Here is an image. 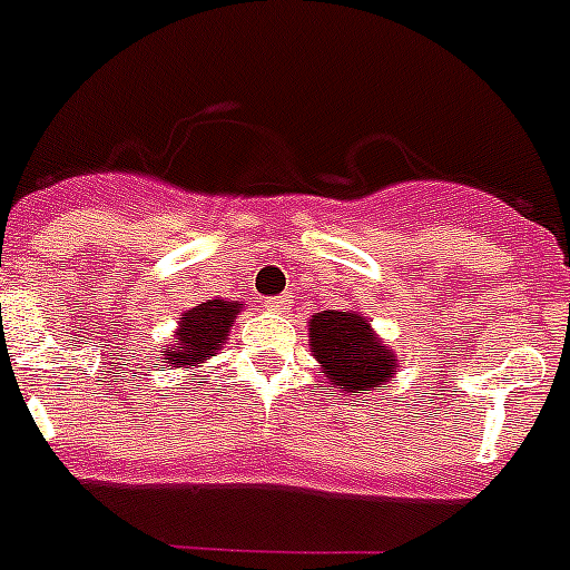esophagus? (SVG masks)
I'll use <instances>...</instances> for the list:
<instances>
[{
  "mask_svg": "<svg viewBox=\"0 0 570 570\" xmlns=\"http://www.w3.org/2000/svg\"><path fill=\"white\" fill-rule=\"evenodd\" d=\"M292 306V295H275L267 301V309L273 312H286Z\"/></svg>",
  "mask_w": 570,
  "mask_h": 570,
  "instance_id": "34e87169",
  "label": "esophagus"
}]
</instances>
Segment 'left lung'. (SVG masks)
I'll return each mask as SVG.
<instances>
[{"label":"left lung","mask_w":570,"mask_h":570,"mask_svg":"<svg viewBox=\"0 0 570 570\" xmlns=\"http://www.w3.org/2000/svg\"><path fill=\"white\" fill-rule=\"evenodd\" d=\"M312 351L321 360L328 385L360 391H380L399 368L396 354L376 340L371 323L351 312H317L312 315Z\"/></svg>","instance_id":"obj_1"}]
</instances>
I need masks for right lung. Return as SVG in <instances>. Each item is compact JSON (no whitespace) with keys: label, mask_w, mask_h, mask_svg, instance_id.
Returning <instances> with one entry per match:
<instances>
[{"label":"right lung","mask_w":570,"mask_h":570,"mask_svg":"<svg viewBox=\"0 0 570 570\" xmlns=\"http://www.w3.org/2000/svg\"><path fill=\"white\" fill-rule=\"evenodd\" d=\"M238 309H242V303L205 301L185 312L179 317L174 343L163 351V363H168L171 368H188V365H199L202 360L213 357L227 340Z\"/></svg>","instance_id":"right-lung-1"}]
</instances>
